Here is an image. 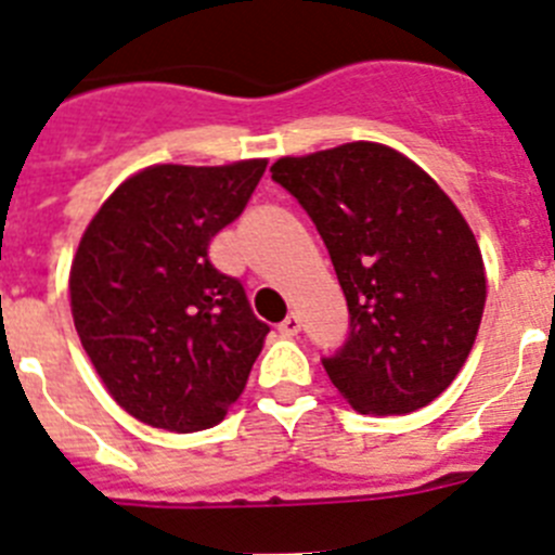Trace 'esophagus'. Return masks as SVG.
Returning a JSON list of instances; mask_svg holds the SVG:
<instances>
[{
    "label": "esophagus",
    "instance_id": "34e87169",
    "mask_svg": "<svg viewBox=\"0 0 555 555\" xmlns=\"http://www.w3.org/2000/svg\"><path fill=\"white\" fill-rule=\"evenodd\" d=\"M298 332H301V318H298V314H287V318L279 323V334H282V337H296Z\"/></svg>",
    "mask_w": 555,
    "mask_h": 555
}]
</instances>
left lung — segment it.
I'll return each mask as SVG.
<instances>
[{
    "label": "left lung",
    "mask_w": 555,
    "mask_h": 555,
    "mask_svg": "<svg viewBox=\"0 0 555 555\" xmlns=\"http://www.w3.org/2000/svg\"><path fill=\"white\" fill-rule=\"evenodd\" d=\"M271 173L309 212L346 293L351 334L323 359L339 396L362 414L428 406L470 357L487 304L470 223L384 143L279 157Z\"/></svg>",
    "instance_id": "obj_1"
}]
</instances>
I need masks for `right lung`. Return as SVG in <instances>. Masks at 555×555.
<instances>
[{"label": "right lung", "mask_w": 555, "mask_h": 555, "mask_svg": "<svg viewBox=\"0 0 555 555\" xmlns=\"http://www.w3.org/2000/svg\"><path fill=\"white\" fill-rule=\"evenodd\" d=\"M266 166H149L82 232L68 273L74 326L113 401L146 426H218L246 389L271 328L209 262V241L241 216Z\"/></svg>", "instance_id": "add662e5"}]
</instances>
